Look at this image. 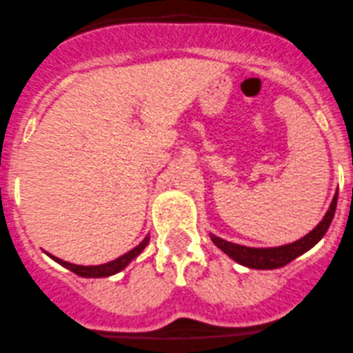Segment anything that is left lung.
Wrapping results in <instances>:
<instances>
[{
  "label": "left lung",
  "mask_w": 353,
  "mask_h": 353,
  "mask_svg": "<svg viewBox=\"0 0 353 353\" xmlns=\"http://www.w3.org/2000/svg\"><path fill=\"white\" fill-rule=\"evenodd\" d=\"M336 203H338V194H334L333 203H331L330 210H327L325 216L322 218L321 223H319L312 232H308L305 237H301V239L294 241V243L291 244H286V246L246 248V246H239V244L229 243V241H225V239H220V237L213 236V234H211V241H213V243L216 244L225 254H229L232 260H236L237 263L244 265V267L260 268V270L281 268L284 267V265L290 263V261H293L294 258L300 256V254H303L305 251L314 248L315 244L324 237V234L327 232V229H330L331 221H333L334 211H336Z\"/></svg>",
  "instance_id": "obj_1"
}]
</instances>
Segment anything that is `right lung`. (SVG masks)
I'll return each instance as SVG.
<instances>
[{
  "mask_svg": "<svg viewBox=\"0 0 353 353\" xmlns=\"http://www.w3.org/2000/svg\"><path fill=\"white\" fill-rule=\"evenodd\" d=\"M147 243H149V237H145V239L142 241V243L139 244L137 248H133L132 251H128V253H124L123 256L116 258V260L109 261V263H103V265H93V267H85V265H74V263H69V261H63L60 260V258L57 256H50L53 258V260L57 261V263H60L62 267L69 268L70 272H74L76 275H81V277H109V275H114L117 274V272L123 270L126 265L130 263V261L133 260L135 256H139L140 253L143 251V248L147 246Z\"/></svg>",
  "mask_w": 353,
  "mask_h": 353,
  "instance_id": "obj_1",
  "label": "right lung"
}]
</instances>
